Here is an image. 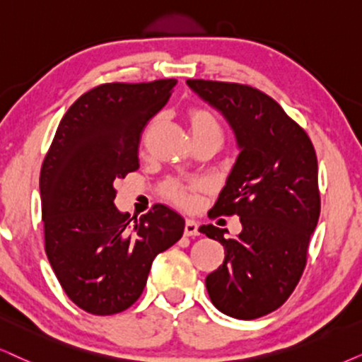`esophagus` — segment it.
Instances as JSON below:
<instances>
[{"label":"esophagus","instance_id":"obj_1","mask_svg":"<svg viewBox=\"0 0 362 362\" xmlns=\"http://www.w3.org/2000/svg\"><path fill=\"white\" fill-rule=\"evenodd\" d=\"M184 234H185L187 237L200 235L199 223H197L195 221H192V218H187V221H185V227H184Z\"/></svg>","mask_w":362,"mask_h":362}]
</instances>
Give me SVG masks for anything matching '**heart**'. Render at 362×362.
Returning a JSON list of instances; mask_svg holds the SVG:
<instances>
[{
	"instance_id": "heart-1",
	"label": "heart",
	"mask_w": 362,
	"mask_h": 362,
	"mask_svg": "<svg viewBox=\"0 0 362 362\" xmlns=\"http://www.w3.org/2000/svg\"><path fill=\"white\" fill-rule=\"evenodd\" d=\"M189 123L190 130L194 139H200V136H221L222 139V128L217 118L212 112L204 108H194L189 113ZM197 185L184 184L180 180H170L163 187V194L167 199L178 205H190L194 202V192Z\"/></svg>"
}]
</instances>
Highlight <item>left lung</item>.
<instances>
[{
  "label": "left lung",
  "mask_w": 362,
  "mask_h": 362,
  "mask_svg": "<svg viewBox=\"0 0 362 362\" xmlns=\"http://www.w3.org/2000/svg\"><path fill=\"white\" fill-rule=\"evenodd\" d=\"M187 85L222 113L239 148L210 214L239 215L242 232L226 237L212 223L199 228L226 250L205 286L221 313L262 317L286 303L304 272L321 212L315 150L281 105L257 88L210 80Z\"/></svg>",
  "instance_id": "left-lung-1"
}]
</instances>
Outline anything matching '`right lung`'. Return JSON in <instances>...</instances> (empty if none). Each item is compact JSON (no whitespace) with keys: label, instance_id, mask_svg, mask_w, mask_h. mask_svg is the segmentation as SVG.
Returning a JSON list of instances; mask_svg holds the SVG:
<instances>
[{"label":"right lung","instance_id":"1","mask_svg":"<svg viewBox=\"0 0 362 362\" xmlns=\"http://www.w3.org/2000/svg\"><path fill=\"white\" fill-rule=\"evenodd\" d=\"M177 80L105 83L68 108L40 173L45 250L80 309L110 315L144 292L157 254L184 234L185 221L157 204L132 226L113 204V184L139 170V144Z\"/></svg>","mask_w":362,"mask_h":362}]
</instances>
